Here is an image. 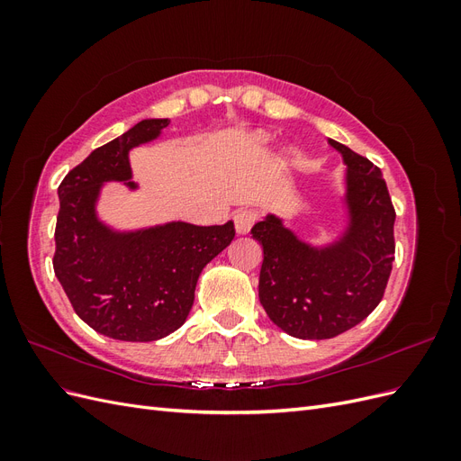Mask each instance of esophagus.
Listing matches in <instances>:
<instances>
[{
  "mask_svg": "<svg viewBox=\"0 0 461 461\" xmlns=\"http://www.w3.org/2000/svg\"><path fill=\"white\" fill-rule=\"evenodd\" d=\"M259 213L256 207H240L239 212L234 213V225H236V230L239 232H248L249 229L254 227V222L258 221Z\"/></svg>",
  "mask_w": 461,
  "mask_h": 461,
  "instance_id": "esophagus-1",
  "label": "esophagus"
}]
</instances>
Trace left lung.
Returning <instances> with one entry per match:
<instances>
[{"label": "left lung", "instance_id": "1", "mask_svg": "<svg viewBox=\"0 0 461 461\" xmlns=\"http://www.w3.org/2000/svg\"><path fill=\"white\" fill-rule=\"evenodd\" d=\"M329 142L348 165L350 229L342 242L313 249L273 215L252 229L263 246V310L285 332L310 340L339 337L379 305L396 248V212L381 169L348 146Z\"/></svg>", "mask_w": 461, "mask_h": 461}]
</instances>
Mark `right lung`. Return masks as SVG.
Returning <instances> with one entry per match:
<instances>
[{
    "label": "right lung",
    "mask_w": 461,
    "mask_h": 461,
    "mask_svg": "<svg viewBox=\"0 0 461 461\" xmlns=\"http://www.w3.org/2000/svg\"><path fill=\"white\" fill-rule=\"evenodd\" d=\"M169 119H148L94 149L59 185L53 271L77 315L115 340H159L185 323L205 265L234 239V222H188L115 234L94 213L105 180L131 176L129 149L153 140ZM134 186V183H127Z\"/></svg>",
    "instance_id": "right-lung-1"
}]
</instances>
